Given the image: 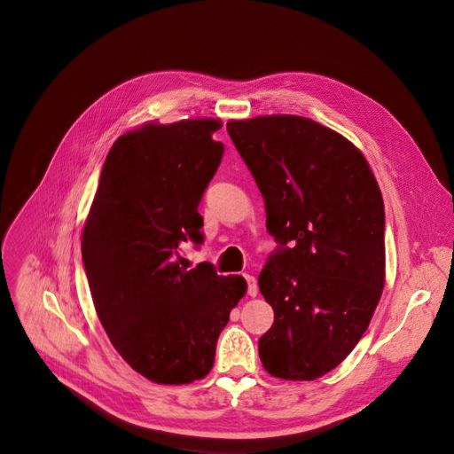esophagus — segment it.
<instances>
[{
	"instance_id": "1",
	"label": "esophagus",
	"mask_w": 454,
	"mask_h": 454,
	"mask_svg": "<svg viewBox=\"0 0 454 454\" xmlns=\"http://www.w3.org/2000/svg\"><path fill=\"white\" fill-rule=\"evenodd\" d=\"M246 280H247V293H249L251 297H256V293H258L256 278L253 275H246Z\"/></svg>"
}]
</instances>
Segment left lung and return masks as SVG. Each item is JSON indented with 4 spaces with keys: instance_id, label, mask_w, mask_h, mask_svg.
<instances>
[{
    "instance_id": "1",
    "label": "left lung",
    "mask_w": 454,
    "mask_h": 454,
    "mask_svg": "<svg viewBox=\"0 0 454 454\" xmlns=\"http://www.w3.org/2000/svg\"><path fill=\"white\" fill-rule=\"evenodd\" d=\"M278 249L258 277L275 323L258 340L273 378L313 381L348 356L385 286V207L361 150L299 115L229 121Z\"/></svg>"
}]
</instances>
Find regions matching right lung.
<instances>
[{"label": "right lung", "mask_w": 454, "mask_h": 454, "mask_svg": "<svg viewBox=\"0 0 454 454\" xmlns=\"http://www.w3.org/2000/svg\"><path fill=\"white\" fill-rule=\"evenodd\" d=\"M220 119L145 122L106 157L82 231L91 299L121 357L159 385L203 380L231 309L247 293L210 263L181 268V242H201L200 200L216 174Z\"/></svg>", "instance_id": "obj_1"}]
</instances>
